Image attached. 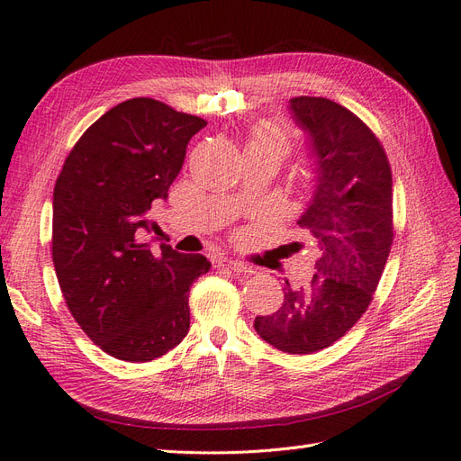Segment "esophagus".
Returning <instances> with one entry per match:
<instances>
[{
	"mask_svg": "<svg viewBox=\"0 0 461 461\" xmlns=\"http://www.w3.org/2000/svg\"><path fill=\"white\" fill-rule=\"evenodd\" d=\"M215 265L217 267H222V269H230V271H234V273H254L252 271V267H249V265H246V263H242V261H234V259H229V258H219V259H215Z\"/></svg>",
	"mask_w": 461,
	"mask_h": 461,
	"instance_id": "esophagus-1",
	"label": "esophagus"
}]
</instances>
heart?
I'll return each mask as SVG.
<instances>
[{"instance_id": "obj_1", "label": "heart", "mask_w": 461, "mask_h": 461, "mask_svg": "<svg viewBox=\"0 0 461 461\" xmlns=\"http://www.w3.org/2000/svg\"><path fill=\"white\" fill-rule=\"evenodd\" d=\"M246 153H263V156H269L281 163L292 153V138L276 124L263 122L258 124L252 134H249Z\"/></svg>"}]
</instances>
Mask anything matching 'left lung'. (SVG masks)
Segmentation results:
<instances>
[{
    "label": "left lung",
    "mask_w": 461,
    "mask_h": 461,
    "mask_svg": "<svg viewBox=\"0 0 461 461\" xmlns=\"http://www.w3.org/2000/svg\"><path fill=\"white\" fill-rule=\"evenodd\" d=\"M317 159L313 200L298 221L317 242L312 281L285 286L259 337L286 354H313L342 339L366 313L394 239L393 171L379 138L350 109L327 97L290 100Z\"/></svg>",
    "instance_id": "obj_1"
}]
</instances>
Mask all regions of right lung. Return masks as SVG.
I'll return each mask as SVG.
<instances>
[{"label": "right lung", "mask_w": 461, "mask_h": 461, "mask_svg": "<svg viewBox=\"0 0 461 461\" xmlns=\"http://www.w3.org/2000/svg\"><path fill=\"white\" fill-rule=\"evenodd\" d=\"M205 121L151 97L97 119L68 153L53 188L51 258L68 312L109 356L161 357L190 329L188 292L209 271L202 254L138 240L169 196L190 138Z\"/></svg>", "instance_id": "1"}]
</instances>
